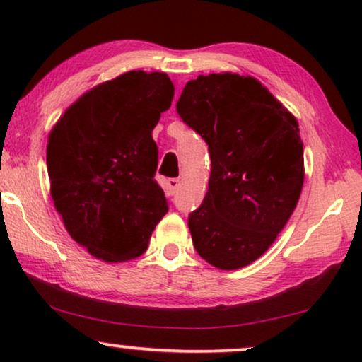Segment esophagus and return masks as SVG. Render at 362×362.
Instances as JSON below:
<instances>
[{"instance_id":"34e87169","label":"esophagus","mask_w":362,"mask_h":362,"mask_svg":"<svg viewBox=\"0 0 362 362\" xmlns=\"http://www.w3.org/2000/svg\"><path fill=\"white\" fill-rule=\"evenodd\" d=\"M166 185H168V189H170L171 194H175V192H177V189H180L181 180H177V177H170V180L166 181Z\"/></svg>"}]
</instances>
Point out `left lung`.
<instances>
[{
  "label": "left lung",
  "mask_w": 362,
  "mask_h": 362,
  "mask_svg": "<svg viewBox=\"0 0 362 362\" xmlns=\"http://www.w3.org/2000/svg\"><path fill=\"white\" fill-rule=\"evenodd\" d=\"M176 110L209 146V189L189 214L192 244L207 264L235 270L274 244L300 199L303 141L296 118L250 76H199Z\"/></svg>",
  "instance_id": "left-lung-1"
}]
</instances>
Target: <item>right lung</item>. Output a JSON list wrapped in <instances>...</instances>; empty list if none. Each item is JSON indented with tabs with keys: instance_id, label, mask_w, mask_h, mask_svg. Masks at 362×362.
Wrapping results in <instances>:
<instances>
[{
	"instance_id": "add662e5",
	"label": "right lung",
	"mask_w": 362,
	"mask_h": 362,
	"mask_svg": "<svg viewBox=\"0 0 362 362\" xmlns=\"http://www.w3.org/2000/svg\"><path fill=\"white\" fill-rule=\"evenodd\" d=\"M173 97L165 72H125L77 98L49 133L54 206L69 235L98 260L140 257L168 212L151 132Z\"/></svg>"
}]
</instances>
